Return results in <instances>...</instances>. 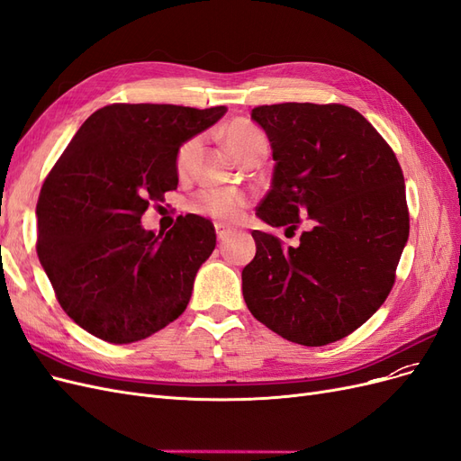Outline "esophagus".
Returning a JSON list of instances; mask_svg holds the SVG:
<instances>
[{"label": "esophagus", "instance_id": "obj_1", "mask_svg": "<svg viewBox=\"0 0 461 461\" xmlns=\"http://www.w3.org/2000/svg\"><path fill=\"white\" fill-rule=\"evenodd\" d=\"M215 232H217V240H219V244L225 242V240L229 239V234H230V230H229V229H225L222 225H215Z\"/></svg>", "mask_w": 461, "mask_h": 461}]
</instances>
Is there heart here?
<instances>
[{
  "label": "heart",
  "mask_w": 461,
  "mask_h": 461,
  "mask_svg": "<svg viewBox=\"0 0 461 461\" xmlns=\"http://www.w3.org/2000/svg\"><path fill=\"white\" fill-rule=\"evenodd\" d=\"M225 140L236 156L242 159L259 140H265V134L258 127H254L252 122L232 121L225 129ZM196 146L198 138H188L186 142L178 146L175 156V167L180 175L186 173L194 151H196ZM248 203V198L239 190L205 188L194 194L188 200V209L196 215L209 217L217 222H225V225H232V222H239L244 217Z\"/></svg>",
  "instance_id": "obj_1"
}]
</instances>
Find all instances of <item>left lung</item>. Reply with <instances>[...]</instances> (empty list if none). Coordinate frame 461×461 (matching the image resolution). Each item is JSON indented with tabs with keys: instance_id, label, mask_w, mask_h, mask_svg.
Segmentation results:
<instances>
[{
	"instance_id": "8db88e82",
	"label": "left lung",
	"mask_w": 461,
	"mask_h": 461,
	"mask_svg": "<svg viewBox=\"0 0 461 461\" xmlns=\"http://www.w3.org/2000/svg\"><path fill=\"white\" fill-rule=\"evenodd\" d=\"M276 161L258 215L298 229L300 246L254 230L256 258L242 271L248 310L303 346L337 342L381 308L410 234L402 167L393 148L342 104H275L252 109Z\"/></svg>"
}]
</instances>
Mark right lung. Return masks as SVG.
<instances>
[{"instance_id": "obj_1", "label": "right lung", "mask_w": 461, "mask_h": 461, "mask_svg": "<svg viewBox=\"0 0 461 461\" xmlns=\"http://www.w3.org/2000/svg\"><path fill=\"white\" fill-rule=\"evenodd\" d=\"M225 105L111 104L92 113L51 167L36 205V252L63 312L113 344L148 339L183 315L215 229L180 215L142 229L148 205L176 190L175 156Z\"/></svg>"}]
</instances>
